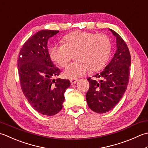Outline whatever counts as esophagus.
Returning a JSON list of instances; mask_svg holds the SVG:
<instances>
[{
  "mask_svg": "<svg viewBox=\"0 0 148 148\" xmlns=\"http://www.w3.org/2000/svg\"><path fill=\"white\" fill-rule=\"evenodd\" d=\"M70 80V82H71V85H74V84H76L78 81V80L76 79V78H71Z\"/></svg>",
  "mask_w": 148,
  "mask_h": 148,
  "instance_id": "obj_1",
  "label": "esophagus"
}]
</instances>
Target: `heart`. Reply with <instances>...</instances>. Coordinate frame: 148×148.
I'll use <instances>...</instances> for the list:
<instances>
[{"label":"heart","instance_id":"b5f03b06","mask_svg":"<svg viewBox=\"0 0 148 148\" xmlns=\"http://www.w3.org/2000/svg\"><path fill=\"white\" fill-rule=\"evenodd\" d=\"M64 44L55 45L50 50V56L61 67L65 68L76 53L77 61L66 69L64 75L68 78H77L91 70L96 71L103 67L109 58L111 43L103 34L82 31L72 32L63 38Z\"/></svg>","mask_w":148,"mask_h":148}]
</instances>
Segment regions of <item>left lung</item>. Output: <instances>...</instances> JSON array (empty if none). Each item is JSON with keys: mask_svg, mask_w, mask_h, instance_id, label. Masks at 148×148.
<instances>
[{"mask_svg": "<svg viewBox=\"0 0 148 148\" xmlns=\"http://www.w3.org/2000/svg\"><path fill=\"white\" fill-rule=\"evenodd\" d=\"M117 50L109 64L100 73L89 77V88L86 93L87 105L99 114L112 110L119 103L127 87L131 64L130 53L127 45L116 32Z\"/></svg>", "mask_w": 148, "mask_h": 148, "instance_id": "8db88e82", "label": "left lung"}]
</instances>
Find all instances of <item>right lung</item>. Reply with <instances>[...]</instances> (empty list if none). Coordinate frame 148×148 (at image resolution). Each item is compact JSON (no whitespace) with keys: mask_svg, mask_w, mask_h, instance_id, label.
<instances>
[{"mask_svg":"<svg viewBox=\"0 0 148 148\" xmlns=\"http://www.w3.org/2000/svg\"><path fill=\"white\" fill-rule=\"evenodd\" d=\"M59 31L42 30L32 36L20 50L18 67L21 88L29 103L43 115L53 116L61 110L69 80L56 78L61 70L51 61L48 40Z\"/></svg>","mask_w":148,"mask_h":148,"instance_id":"obj_1","label":"right lung"}]
</instances>
